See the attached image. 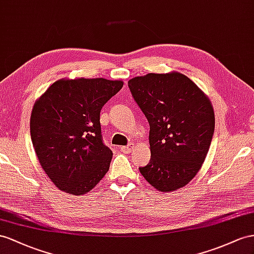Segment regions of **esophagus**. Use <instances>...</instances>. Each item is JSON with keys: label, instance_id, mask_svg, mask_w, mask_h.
<instances>
[{"label": "esophagus", "instance_id": "1", "mask_svg": "<svg viewBox=\"0 0 254 254\" xmlns=\"http://www.w3.org/2000/svg\"><path fill=\"white\" fill-rule=\"evenodd\" d=\"M120 150H121L123 153H129V152H132V150H133V146H132V145L122 146V147H120Z\"/></svg>", "mask_w": 254, "mask_h": 254}]
</instances>
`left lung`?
I'll list each match as a JSON object with an SVG mask.
<instances>
[{
	"label": "left lung",
	"instance_id": "left-lung-1",
	"mask_svg": "<svg viewBox=\"0 0 254 254\" xmlns=\"http://www.w3.org/2000/svg\"><path fill=\"white\" fill-rule=\"evenodd\" d=\"M150 126L151 158L139 167L155 189L171 192L200 170L214 132V113L203 91L178 71L135 77L127 82Z\"/></svg>",
	"mask_w": 254,
	"mask_h": 254
}]
</instances>
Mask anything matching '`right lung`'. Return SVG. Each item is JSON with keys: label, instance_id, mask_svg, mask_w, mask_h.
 I'll use <instances>...</instances> for the list:
<instances>
[{"label": "right lung", "instance_id": "obj_1", "mask_svg": "<svg viewBox=\"0 0 254 254\" xmlns=\"http://www.w3.org/2000/svg\"><path fill=\"white\" fill-rule=\"evenodd\" d=\"M121 80H58L34 104L31 138L38 161L60 190L81 195L109 170L113 152L102 138L100 114Z\"/></svg>", "mask_w": 254, "mask_h": 254}]
</instances>
